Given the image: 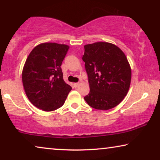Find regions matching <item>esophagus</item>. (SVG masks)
<instances>
[{
  "instance_id": "obj_1",
  "label": "esophagus",
  "mask_w": 160,
  "mask_h": 160,
  "mask_svg": "<svg viewBox=\"0 0 160 160\" xmlns=\"http://www.w3.org/2000/svg\"><path fill=\"white\" fill-rule=\"evenodd\" d=\"M78 85H79V83H78V82H77V83H74V84H73V86L75 87H78Z\"/></svg>"
}]
</instances>
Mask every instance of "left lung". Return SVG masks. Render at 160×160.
I'll return each mask as SVG.
<instances>
[{
	"label": "left lung",
	"mask_w": 160,
	"mask_h": 160,
	"mask_svg": "<svg viewBox=\"0 0 160 160\" xmlns=\"http://www.w3.org/2000/svg\"><path fill=\"white\" fill-rule=\"evenodd\" d=\"M82 60L90 88L84 97L87 104L98 110L119 105L131 82V68L124 52L111 43L96 42L84 46Z\"/></svg>",
	"instance_id": "left-lung-1"
}]
</instances>
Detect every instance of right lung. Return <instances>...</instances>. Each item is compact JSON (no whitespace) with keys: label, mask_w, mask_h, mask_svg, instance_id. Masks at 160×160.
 Instances as JSON below:
<instances>
[{"label":"right lung","mask_w":160,"mask_h":160,"mask_svg":"<svg viewBox=\"0 0 160 160\" xmlns=\"http://www.w3.org/2000/svg\"><path fill=\"white\" fill-rule=\"evenodd\" d=\"M69 47L43 43L32 50L24 65L22 83L32 104L45 111L60 108L72 87L63 80L61 65Z\"/></svg>","instance_id":"obj_1"}]
</instances>
